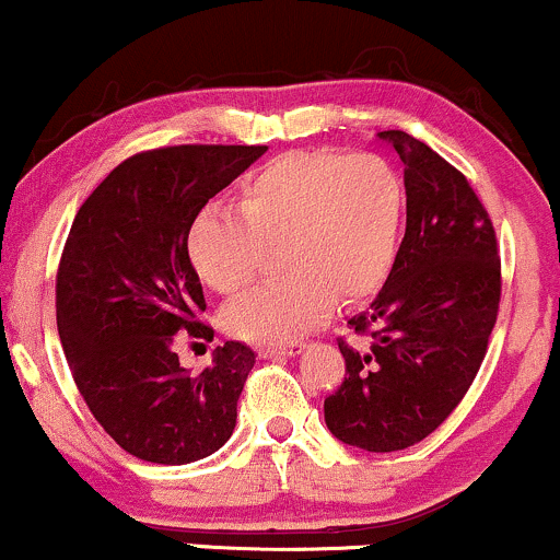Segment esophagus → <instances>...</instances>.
I'll list each match as a JSON object with an SVG mask.
<instances>
[{
	"instance_id": "esophagus-1",
	"label": "esophagus",
	"mask_w": 560,
	"mask_h": 560,
	"mask_svg": "<svg viewBox=\"0 0 560 560\" xmlns=\"http://www.w3.org/2000/svg\"><path fill=\"white\" fill-rule=\"evenodd\" d=\"M302 342H289V345H262L260 347V358H271V355H294V352L302 350Z\"/></svg>"
}]
</instances>
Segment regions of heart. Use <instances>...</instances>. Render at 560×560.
Returning <instances> with one entry per match:
<instances>
[{
  "instance_id": "1",
  "label": "heart",
  "mask_w": 560,
  "mask_h": 560,
  "mask_svg": "<svg viewBox=\"0 0 560 560\" xmlns=\"http://www.w3.org/2000/svg\"><path fill=\"white\" fill-rule=\"evenodd\" d=\"M400 218L402 186L384 160L289 152L242 184L240 213L202 210L186 249L205 284L236 294L253 284L266 247H279V279L244 292L223 320L236 337L284 342L316 326L331 300L350 305L384 284Z\"/></svg>"
}]
</instances>
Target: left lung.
Instances as JSON below:
<instances>
[{"label":"left lung","instance_id":"8db88e82","mask_svg":"<svg viewBox=\"0 0 560 560\" xmlns=\"http://www.w3.org/2000/svg\"><path fill=\"white\" fill-rule=\"evenodd\" d=\"M405 165V236L378 298L339 337L345 378L324 400L329 432L369 453L429 436L458 408L500 307V253L477 191L432 147L382 131Z\"/></svg>","mask_w":560,"mask_h":560}]
</instances>
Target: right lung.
<instances>
[{
  "label": "right lung",
  "mask_w": 560,
  "mask_h": 560,
  "mask_svg": "<svg viewBox=\"0 0 560 560\" xmlns=\"http://www.w3.org/2000/svg\"><path fill=\"white\" fill-rule=\"evenodd\" d=\"M266 147L176 144L110 171L73 218L57 266V331L75 387L126 453L182 466L223 447L255 352L226 342L202 374L184 339L213 342L186 236L199 210Z\"/></svg>",
  "instance_id": "right-lung-1"
}]
</instances>
